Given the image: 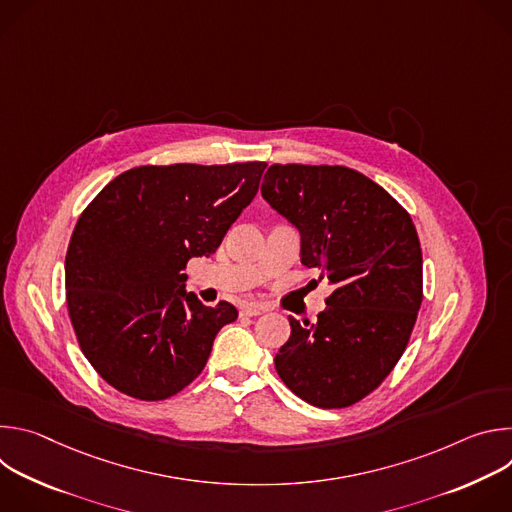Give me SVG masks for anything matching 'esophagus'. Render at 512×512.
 <instances>
[{
	"mask_svg": "<svg viewBox=\"0 0 512 512\" xmlns=\"http://www.w3.org/2000/svg\"><path fill=\"white\" fill-rule=\"evenodd\" d=\"M263 312H267V306L259 304V302H247V304L241 306V314L243 316H259Z\"/></svg>",
	"mask_w": 512,
	"mask_h": 512,
	"instance_id": "obj_1",
	"label": "esophagus"
}]
</instances>
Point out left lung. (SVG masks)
<instances>
[{
	"mask_svg": "<svg viewBox=\"0 0 512 512\" xmlns=\"http://www.w3.org/2000/svg\"><path fill=\"white\" fill-rule=\"evenodd\" d=\"M261 194L300 229L302 265L334 285L318 322L289 318L275 371L314 407H350L389 377L409 344L423 300L415 225L385 188L346 166L273 164Z\"/></svg>",
	"mask_w": 512,
	"mask_h": 512,
	"instance_id": "1",
	"label": "left lung"
}]
</instances>
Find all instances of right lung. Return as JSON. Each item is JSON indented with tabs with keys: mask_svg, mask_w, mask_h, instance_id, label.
I'll list each match as a JSON object with an SVG mask.
<instances>
[{
	"mask_svg": "<svg viewBox=\"0 0 512 512\" xmlns=\"http://www.w3.org/2000/svg\"><path fill=\"white\" fill-rule=\"evenodd\" d=\"M265 168L137 166L81 212L64 261L66 308L83 354L113 389L162 401L202 373L214 336L239 312L186 294V265L223 243Z\"/></svg>",
	"mask_w": 512,
	"mask_h": 512,
	"instance_id": "add662e5",
	"label": "right lung"
}]
</instances>
